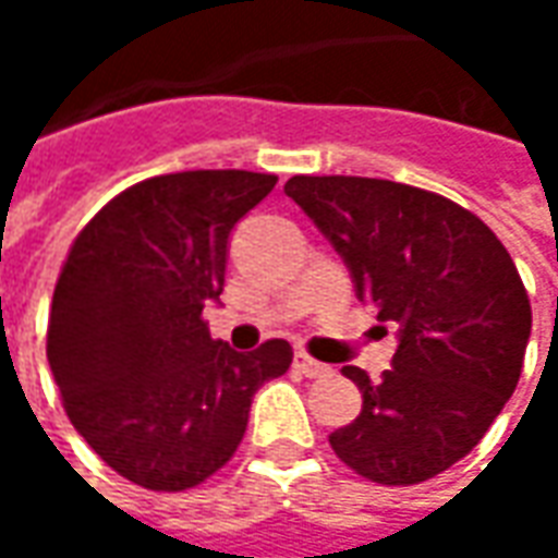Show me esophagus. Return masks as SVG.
Listing matches in <instances>:
<instances>
[{
    "instance_id": "34e87169",
    "label": "esophagus",
    "mask_w": 558,
    "mask_h": 558,
    "mask_svg": "<svg viewBox=\"0 0 558 558\" xmlns=\"http://www.w3.org/2000/svg\"><path fill=\"white\" fill-rule=\"evenodd\" d=\"M292 368L299 374H305V377H323V374H329V365L311 360L307 353H295V356H292Z\"/></svg>"
}]
</instances>
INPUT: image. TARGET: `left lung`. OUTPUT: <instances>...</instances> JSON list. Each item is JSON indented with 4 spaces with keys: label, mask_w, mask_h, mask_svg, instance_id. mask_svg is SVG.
I'll list each match as a JSON object with an SVG mask.
<instances>
[{
    "label": "left lung",
    "mask_w": 558,
    "mask_h": 558,
    "mask_svg": "<svg viewBox=\"0 0 558 558\" xmlns=\"http://www.w3.org/2000/svg\"><path fill=\"white\" fill-rule=\"evenodd\" d=\"M283 193L344 259L360 302L399 326L392 368L374 384L344 365L360 416L329 435L335 456L384 486H411L469 456L523 372L532 307L496 232L420 186L295 174Z\"/></svg>",
    "instance_id": "1"
}]
</instances>
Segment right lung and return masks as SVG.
Returning <instances> with one entry per match:
<instances>
[{"mask_svg":"<svg viewBox=\"0 0 558 558\" xmlns=\"http://www.w3.org/2000/svg\"><path fill=\"white\" fill-rule=\"evenodd\" d=\"M275 174L178 171L123 190L69 251L48 326L65 414L105 465L157 493L208 481L239 450L256 389L290 368L271 338L253 353L214 341L229 235Z\"/></svg>","mask_w":558,"mask_h":558,"instance_id":"right-lung-1","label":"right lung"}]
</instances>
